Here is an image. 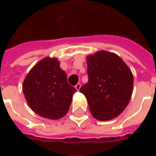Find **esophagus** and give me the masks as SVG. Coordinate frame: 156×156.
I'll return each instance as SVG.
<instances>
[{
    "label": "esophagus",
    "mask_w": 156,
    "mask_h": 156,
    "mask_svg": "<svg viewBox=\"0 0 156 156\" xmlns=\"http://www.w3.org/2000/svg\"><path fill=\"white\" fill-rule=\"evenodd\" d=\"M80 88H81V84H80V83H77V84H76V86H75V88H76L78 91H79Z\"/></svg>",
    "instance_id": "34e87169"
}]
</instances>
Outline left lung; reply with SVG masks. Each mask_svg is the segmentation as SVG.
Wrapping results in <instances>:
<instances>
[{
    "mask_svg": "<svg viewBox=\"0 0 156 156\" xmlns=\"http://www.w3.org/2000/svg\"><path fill=\"white\" fill-rule=\"evenodd\" d=\"M88 83L80 88L92 115L98 120L113 119L124 111L133 92L130 69L118 55L99 51L87 58Z\"/></svg>",
    "mask_w": 156,
    "mask_h": 156,
    "instance_id": "obj_1",
    "label": "left lung"
}]
</instances>
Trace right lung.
<instances>
[{"label":"right lung","mask_w":156,"mask_h":156,"mask_svg":"<svg viewBox=\"0 0 156 156\" xmlns=\"http://www.w3.org/2000/svg\"><path fill=\"white\" fill-rule=\"evenodd\" d=\"M26 100L36 114L49 119L65 116L76 88L68 84L67 74L57 58L41 59L23 82Z\"/></svg>","instance_id":"add662e5"}]
</instances>
